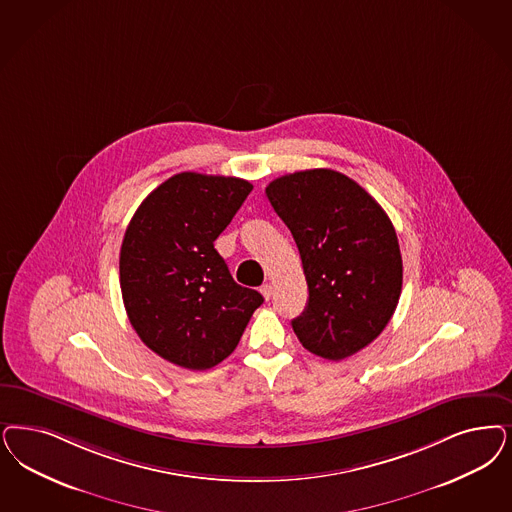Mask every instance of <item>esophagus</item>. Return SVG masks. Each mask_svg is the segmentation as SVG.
Returning a JSON list of instances; mask_svg holds the SVG:
<instances>
[{
  "label": "esophagus",
  "instance_id": "esophagus-1",
  "mask_svg": "<svg viewBox=\"0 0 512 512\" xmlns=\"http://www.w3.org/2000/svg\"><path fill=\"white\" fill-rule=\"evenodd\" d=\"M261 293H263V297H265L266 300L270 299V297H272V285L265 283V285L261 287Z\"/></svg>",
  "mask_w": 512,
  "mask_h": 512
}]
</instances>
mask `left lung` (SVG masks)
I'll return each instance as SVG.
<instances>
[{
    "label": "left lung",
    "mask_w": 512,
    "mask_h": 512,
    "mask_svg": "<svg viewBox=\"0 0 512 512\" xmlns=\"http://www.w3.org/2000/svg\"><path fill=\"white\" fill-rule=\"evenodd\" d=\"M266 196L295 238L308 283L306 310L291 321L300 344L329 361L363 350L386 329L403 287L388 213L329 168L278 177Z\"/></svg>",
    "instance_id": "8db88e82"
}]
</instances>
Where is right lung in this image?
<instances>
[{
	"instance_id": "1",
	"label": "right lung",
	"mask_w": 512,
	"mask_h": 512,
	"mask_svg": "<svg viewBox=\"0 0 512 512\" xmlns=\"http://www.w3.org/2000/svg\"><path fill=\"white\" fill-rule=\"evenodd\" d=\"M251 189L240 177L181 172L141 202L124 232L128 319L149 350L183 369L227 359L265 300L232 280L213 247Z\"/></svg>"
}]
</instances>
